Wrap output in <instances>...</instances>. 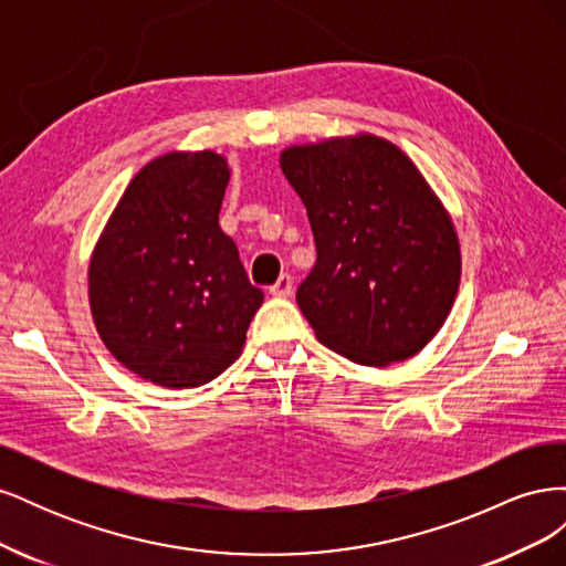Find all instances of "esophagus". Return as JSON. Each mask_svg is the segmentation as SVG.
<instances>
[{"label":"esophagus","instance_id":"esophagus-1","mask_svg":"<svg viewBox=\"0 0 566 566\" xmlns=\"http://www.w3.org/2000/svg\"><path fill=\"white\" fill-rule=\"evenodd\" d=\"M269 293H271V297H290V295H293V276H290V273H283V276L269 287Z\"/></svg>","mask_w":566,"mask_h":566}]
</instances>
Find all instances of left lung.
I'll return each mask as SVG.
<instances>
[{"instance_id":"left-lung-1","label":"left lung","mask_w":566,"mask_h":566,"mask_svg":"<svg viewBox=\"0 0 566 566\" xmlns=\"http://www.w3.org/2000/svg\"><path fill=\"white\" fill-rule=\"evenodd\" d=\"M316 264L297 304L321 345L387 368L430 345L460 285L455 224L430 181L385 136L356 132L281 150Z\"/></svg>"}]
</instances>
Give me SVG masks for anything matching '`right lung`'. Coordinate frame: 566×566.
<instances>
[{
	"label": "right lung",
	"instance_id": "1",
	"mask_svg": "<svg viewBox=\"0 0 566 566\" xmlns=\"http://www.w3.org/2000/svg\"><path fill=\"white\" fill-rule=\"evenodd\" d=\"M231 179L217 150H169L134 175L87 266L98 337L127 370L198 387L243 352L264 293L248 281L219 210Z\"/></svg>",
	"mask_w": 566,
	"mask_h": 566
}]
</instances>
